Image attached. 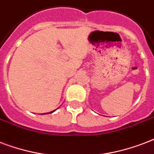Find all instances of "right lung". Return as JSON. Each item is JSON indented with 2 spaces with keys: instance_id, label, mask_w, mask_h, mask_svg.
Wrapping results in <instances>:
<instances>
[{
  "instance_id": "right-lung-1",
  "label": "right lung",
  "mask_w": 154,
  "mask_h": 154,
  "mask_svg": "<svg viewBox=\"0 0 154 154\" xmlns=\"http://www.w3.org/2000/svg\"><path fill=\"white\" fill-rule=\"evenodd\" d=\"M54 111H55V110H54V111H52V112H49V113H52V112H54ZM44 114H46V113H44ZM46 114H48V112L46 113Z\"/></svg>"
}]
</instances>
